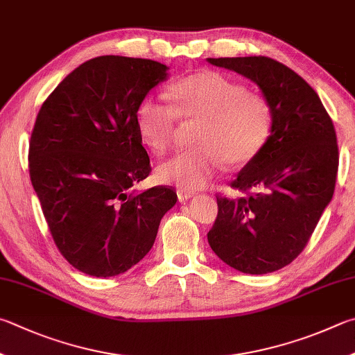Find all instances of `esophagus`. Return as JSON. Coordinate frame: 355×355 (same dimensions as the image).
Instances as JSON below:
<instances>
[{"label": "esophagus", "instance_id": "obj_1", "mask_svg": "<svg viewBox=\"0 0 355 355\" xmlns=\"http://www.w3.org/2000/svg\"><path fill=\"white\" fill-rule=\"evenodd\" d=\"M177 196H178L180 202H184V200H189V198L194 197L196 194H194V192H191V191H186V189L178 188V189H177Z\"/></svg>", "mask_w": 355, "mask_h": 355}]
</instances>
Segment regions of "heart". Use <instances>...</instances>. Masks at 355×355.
I'll return each mask as SVG.
<instances>
[{"label":"heart","mask_w":355,"mask_h":355,"mask_svg":"<svg viewBox=\"0 0 355 355\" xmlns=\"http://www.w3.org/2000/svg\"><path fill=\"white\" fill-rule=\"evenodd\" d=\"M171 105L146 98L137 108L141 138L155 153L172 144L177 119L197 122L196 147L178 152L157 167L161 183L186 191L203 188L223 163L239 166L253 158L268 137L272 108L262 94L216 71H202L169 89Z\"/></svg>","instance_id":"obj_1"}]
</instances>
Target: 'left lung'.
I'll return each mask as SVG.
<instances>
[{"label":"left lung","instance_id":"8db88e82","mask_svg":"<svg viewBox=\"0 0 355 355\" xmlns=\"http://www.w3.org/2000/svg\"><path fill=\"white\" fill-rule=\"evenodd\" d=\"M208 62L254 82L272 108L267 141L231 183L242 196H217L208 242L242 273H272L304 250L332 200L337 135L318 94L288 67L262 55Z\"/></svg>","mask_w":355,"mask_h":355}]
</instances>
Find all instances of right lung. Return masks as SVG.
<instances>
[{"label": "right lung", "mask_w": 355, "mask_h": 355, "mask_svg": "<svg viewBox=\"0 0 355 355\" xmlns=\"http://www.w3.org/2000/svg\"><path fill=\"white\" fill-rule=\"evenodd\" d=\"M167 69L149 59L96 57L69 73L37 114L31 182L57 248L82 273L108 278L132 268L177 203L169 186L132 189L152 171L137 108Z\"/></svg>", "instance_id": "right-lung-1"}]
</instances>
